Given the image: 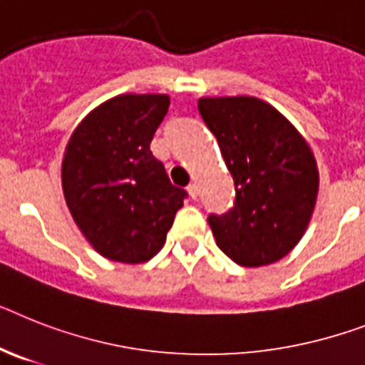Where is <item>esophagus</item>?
I'll use <instances>...</instances> for the list:
<instances>
[{
    "label": "esophagus",
    "instance_id": "esophagus-1",
    "mask_svg": "<svg viewBox=\"0 0 365 365\" xmlns=\"http://www.w3.org/2000/svg\"><path fill=\"white\" fill-rule=\"evenodd\" d=\"M188 194L192 200H195V197H197V185H195V182H190L188 185Z\"/></svg>",
    "mask_w": 365,
    "mask_h": 365
}]
</instances>
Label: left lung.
Masks as SVG:
<instances>
[{
	"mask_svg": "<svg viewBox=\"0 0 365 365\" xmlns=\"http://www.w3.org/2000/svg\"><path fill=\"white\" fill-rule=\"evenodd\" d=\"M197 110L235 180L233 209L209 216L218 248L240 267L276 263L302 239L317 201L308 141L255 96H203Z\"/></svg>",
	"mask_w": 365,
	"mask_h": 365,
	"instance_id": "1",
	"label": "left lung"
}]
</instances>
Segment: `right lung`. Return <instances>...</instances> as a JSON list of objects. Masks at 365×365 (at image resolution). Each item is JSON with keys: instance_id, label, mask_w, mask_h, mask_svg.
<instances>
[{"instance_id": "obj_1", "label": "right lung", "mask_w": 365, "mask_h": 365, "mask_svg": "<svg viewBox=\"0 0 365 365\" xmlns=\"http://www.w3.org/2000/svg\"><path fill=\"white\" fill-rule=\"evenodd\" d=\"M170 96H113L74 128L61 164L72 218L102 257L145 263L162 250L186 192L168 179L150 140Z\"/></svg>"}]
</instances>
